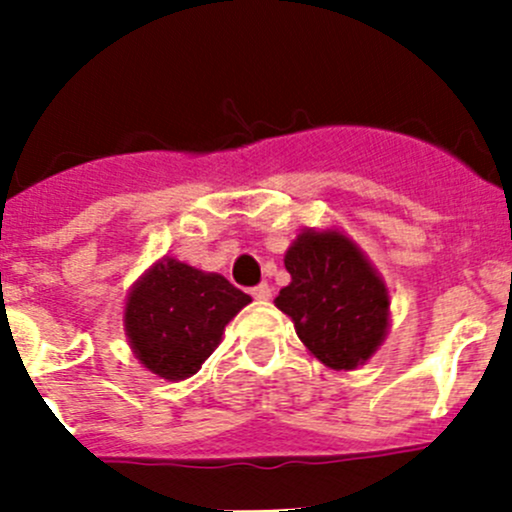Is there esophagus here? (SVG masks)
Returning a JSON list of instances; mask_svg holds the SVG:
<instances>
[{"label":"esophagus","instance_id":"obj_1","mask_svg":"<svg viewBox=\"0 0 512 512\" xmlns=\"http://www.w3.org/2000/svg\"><path fill=\"white\" fill-rule=\"evenodd\" d=\"M252 297H255L257 302H267V299L272 297L270 285H257V287H252Z\"/></svg>","mask_w":512,"mask_h":512}]
</instances>
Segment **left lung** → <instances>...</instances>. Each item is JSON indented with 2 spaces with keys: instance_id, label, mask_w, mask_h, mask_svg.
Here are the masks:
<instances>
[{
  "instance_id": "1",
  "label": "left lung",
  "mask_w": 512,
  "mask_h": 512,
  "mask_svg": "<svg viewBox=\"0 0 512 512\" xmlns=\"http://www.w3.org/2000/svg\"><path fill=\"white\" fill-rule=\"evenodd\" d=\"M285 267L292 280L275 307L307 352L334 371L366 364L389 334L391 297L364 250L339 227H307L287 247Z\"/></svg>"
}]
</instances>
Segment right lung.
Wrapping results in <instances>:
<instances>
[{
	"label": "right lung",
	"mask_w": 512,
	"mask_h": 512,
	"mask_svg": "<svg viewBox=\"0 0 512 512\" xmlns=\"http://www.w3.org/2000/svg\"><path fill=\"white\" fill-rule=\"evenodd\" d=\"M252 302L218 272L175 257L153 262L126 294L123 332L143 369L165 381L198 374L223 342L227 322Z\"/></svg>",
	"instance_id": "add662e5"
}]
</instances>
